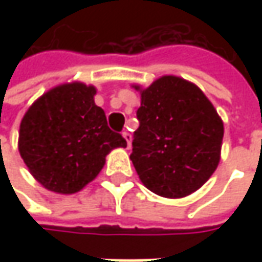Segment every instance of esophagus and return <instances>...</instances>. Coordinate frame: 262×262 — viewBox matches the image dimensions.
<instances>
[{
  "label": "esophagus",
  "instance_id": "obj_1",
  "mask_svg": "<svg viewBox=\"0 0 262 262\" xmlns=\"http://www.w3.org/2000/svg\"><path fill=\"white\" fill-rule=\"evenodd\" d=\"M122 137L125 138L126 146H128V148H129V147H131V141H133V136H131L128 131H124V133H122Z\"/></svg>",
  "mask_w": 262,
  "mask_h": 262
}]
</instances>
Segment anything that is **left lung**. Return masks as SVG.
<instances>
[{
  "label": "left lung",
  "instance_id": "obj_1",
  "mask_svg": "<svg viewBox=\"0 0 262 262\" xmlns=\"http://www.w3.org/2000/svg\"><path fill=\"white\" fill-rule=\"evenodd\" d=\"M129 159L146 188L182 198L206 184L220 162L223 121L194 83L163 76L140 89Z\"/></svg>",
  "mask_w": 262,
  "mask_h": 262
}]
</instances>
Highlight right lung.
<instances>
[{"label": "right lung", "instance_id": "obj_1", "mask_svg": "<svg viewBox=\"0 0 262 262\" xmlns=\"http://www.w3.org/2000/svg\"><path fill=\"white\" fill-rule=\"evenodd\" d=\"M96 89L83 83L61 84L42 95L27 109L18 131V151L39 184L58 194H74L92 182L106 155L126 147L114 133Z\"/></svg>", "mask_w": 262, "mask_h": 262}]
</instances>
